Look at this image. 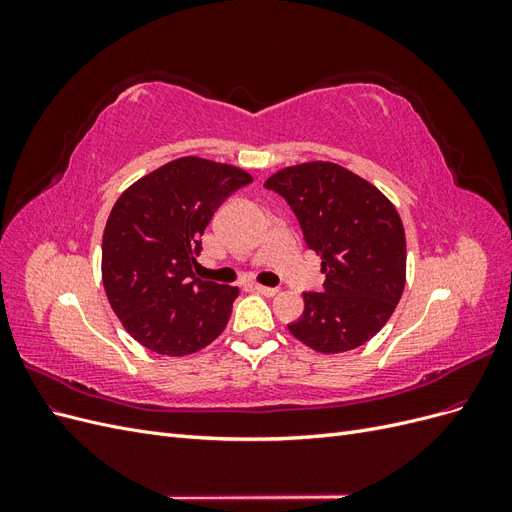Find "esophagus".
<instances>
[{"label":"esophagus","instance_id":"1","mask_svg":"<svg viewBox=\"0 0 512 512\" xmlns=\"http://www.w3.org/2000/svg\"><path fill=\"white\" fill-rule=\"evenodd\" d=\"M254 290H256V292H260V294H265V297H275V294H277V292H280V290H277V288H269V286H260V284H256V286H254Z\"/></svg>","mask_w":512,"mask_h":512}]
</instances>
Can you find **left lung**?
<instances>
[{"label": "left lung", "instance_id": "obj_1", "mask_svg": "<svg viewBox=\"0 0 512 512\" xmlns=\"http://www.w3.org/2000/svg\"><path fill=\"white\" fill-rule=\"evenodd\" d=\"M265 188L286 198L309 250L322 258V292H303L290 333L322 354L363 346L391 318L406 286V232L376 185L333 162L277 170Z\"/></svg>", "mask_w": 512, "mask_h": 512}]
</instances>
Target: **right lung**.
<instances>
[{"label": "right lung", "mask_w": 512, "mask_h": 512, "mask_svg": "<svg viewBox=\"0 0 512 512\" xmlns=\"http://www.w3.org/2000/svg\"><path fill=\"white\" fill-rule=\"evenodd\" d=\"M247 183L243 168L188 156L117 198L102 237V282L123 329L147 350L185 356L224 331L239 288L198 280L196 256L215 209Z\"/></svg>", "instance_id": "add662e5"}]
</instances>
